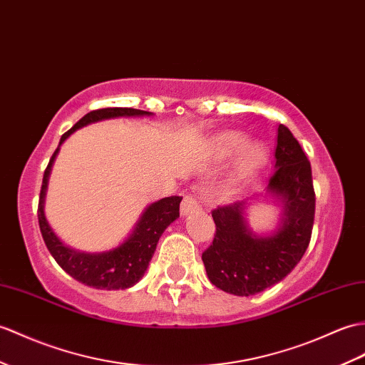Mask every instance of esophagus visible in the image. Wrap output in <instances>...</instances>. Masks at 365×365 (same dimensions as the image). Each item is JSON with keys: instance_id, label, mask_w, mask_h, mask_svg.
Wrapping results in <instances>:
<instances>
[{"instance_id": "34e87169", "label": "esophagus", "mask_w": 365, "mask_h": 365, "mask_svg": "<svg viewBox=\"0 0 365 365\" xmlns=\"http://www.w3.org/2000/svg\"><path fill=\"white\" fill-rule=\"evenodd\" d=\"M199 207V202L194 196H185L182 200V205H180V215L186 216L190 215L191 211H194Z\"/></svg>"}]
</instances>
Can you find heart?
Wrapping results in <instances>:
<instances>
[{"label":"heart","instance_id":"b5f03b06","mask_svg":"<svg viewBox=\"0 0 365 365\" xmlns=\"http://www.w3.org/2000/svg\"><path fill=\"white\" fill-rule=\"evenodd\" d=\"M245 137L236 132H224L219 133L217 137L211 143V154L217 158H228L236 154L239 149L238 158L235 165V175L238 179H245L264 165L267 158V150L264 144L259 141L246 143Z\"/></svg>","mask_w":365,"mask_h":365}]
</instances>
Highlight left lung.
<instances>
[{
	"label": "left lung",
	"instance_id": "obj_1",
	"mask_svg": "<svg viewBox=\"0 0 365 365\" xmlns=\"http://www.w3.org/2000/svg\"><path fill=\"white\" fill-rule=\"evenodd\" d=\"M266 194L282 203V219L270 235L253 233L245 221L247 199L219 207L213 244L202 253L210 282L228 294L249 297L291 274L307 252L314 224L316 194L311 163L286 125H278L275 169Z\"/></svg>",
	"mask_w": 365,
	"mask_h": 365
}]
</instances>
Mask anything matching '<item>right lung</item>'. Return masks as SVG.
<instances>
[{
  "mask_svg": "<svg viewBox=\"0 0 365 365\" xmlns=\"http://www.w3.org/2000/svg\"><path fill=\"white\" fill-rule=\"evenodd\" d=\"M150 112L127 107H112V108H99L93 110L76 123L70 130L65 132L58 143V148L51 157L49 163L43 174V183H41L40 199H38V225L43 241L51 255L54 257L57 264L61 266L68 275L86 286L96 287V289H127L137 284L143 278L144 272L149 266V261L154 255L157 242L160 236L179 217V208L182 197L171 196L163 197L143 211L138 222L135 224L132 233L127 236L118 247L106 252H81L70 245L63 244L57 238L53 228L48 224L45 216V196L48 188V180L51 174V168L58 154L61 144L70 137L73 132L82 129L88 124L112 120V118L121 116H150Z\"/></svg>",
  "mask_w": 365,
  "mask_h": 365,
  "instance_id": "obj_1",
  "label": "right lung"
}]
</instances>
